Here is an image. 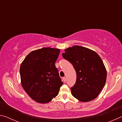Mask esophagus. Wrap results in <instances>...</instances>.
Here are the masks:
<instances>
[{"instance_id":"obj_1","label":"esophagus","mask_w":122,"mask_h":122,"mask_svg":"<svg viewBox=\"0 0 122 122\" xmlns=\"http://www.w3.org/2000/svg\"><path fill=\"white\" fill-rule=\"evenodd\" d=\"M62 79H63V81L65 82H66V78L65 77H63V78H62Z\"/></svg>"}]
</instances>
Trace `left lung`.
Returning a JSON list of instances; mask_svg holds the SVG:
<instances>
[{
    "mask_svg": "<svg viewBox=\"0 0 122 122\" xmlns=\"http://www.w3.org/2000/svg\"><path fill=\"white\" fill-rule=\"evenodd\" d=\"M65 59L70 62L76 73V80L71 88V94L81 102L93 100L104 87L107 71L100 56L90 49L75 46L65 49Z\"/></svg>",
    "mask_w": 122,
    "mask_h": 122,
    "instance_id": "left-lung-1",
    "label": "left lung"
}]
</instances>
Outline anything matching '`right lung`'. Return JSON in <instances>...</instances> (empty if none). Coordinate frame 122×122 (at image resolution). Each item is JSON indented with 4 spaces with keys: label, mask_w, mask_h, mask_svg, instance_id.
<instances>
[{
    "label": "right lung",
    "mask_w": 122,
    "mask_h": 122,
    "mask_svg": "<svg viewBox=\"0 0 122 122\" xmlns=\"http://www.w3.org/2000/svg\"><path fill=\"white\" fill-rule=\"evenodd\" d=\"M60 51L59 49L48 47L32 51L21 64L22 87L37 102L48 103L59 94L63 82L55 64Z\"/></svg>",
    "instance_id": "add662e5"
}]
</instances>
